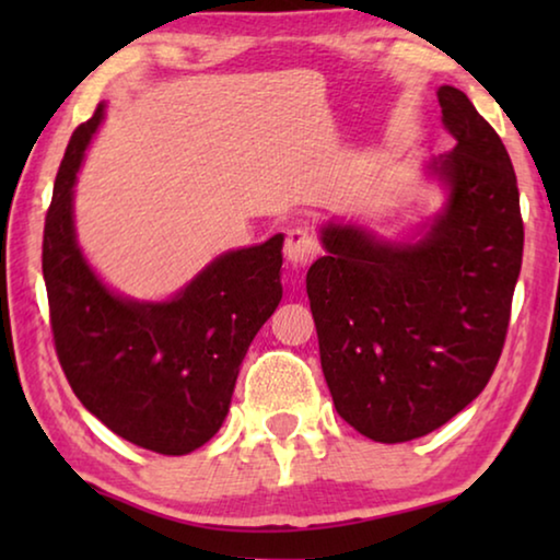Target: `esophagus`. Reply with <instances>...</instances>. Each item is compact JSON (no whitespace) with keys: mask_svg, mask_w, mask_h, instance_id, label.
<instances>
[{"mask_svg":"<svg viewBox=\"0 0 560 560\" xmlns=\"http://www.w3.org/2000/svg\"><path fill=\"white\" fill-rule=\"evenodd\" d=\"M283 257H287L293 269L308 267L318 257V242L311 236L308 230L293 226V230L287 232V242H283Z\"/></svg>","mask_w":560,"mask_h":560,"instance_id":"obj_1","label":"esophagus"}]
</instances>
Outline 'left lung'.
Returning <instances> with one entry per match:
<instances>
[{"label":"left lung","mask_w":560,"mask_h":560,"mask_svg":"<svg viewBox=\"0 0 560 560\" xmlns=\"http://www.w3.org/2000/svg\"><path fill=\"white\" fill-rule=\"evenodd\" d=\"M457 148L432 160L447 205L415 244L320 232L306 291L338 415L375 442L442 428L485 390L504 348L524 254L516 173L459 89L438 91Z\"/></svg>","instance_id":"obj_1"}]
</instances>
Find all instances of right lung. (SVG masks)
<instances>
[{
	"instance_id": "1",
	"label": "right lung",
	"mask_w": 560,
	"mask_h": 560,
	"mask_svg": "<svg viewBox=\"0 0 560 560\" xmlns=\"http://www.w3.org/2000/svg\"><path fill=\"white\" fill-rule=\"evenodd\" d=\"M103 106L73 130L46 212L42 269L51 334L71 390L118 438L158 454L210 442L230 412L246 348L281 301L277 234L226 252L173 301L110 293L73 234V183Z\"/></svg>"
}]
</instances>
